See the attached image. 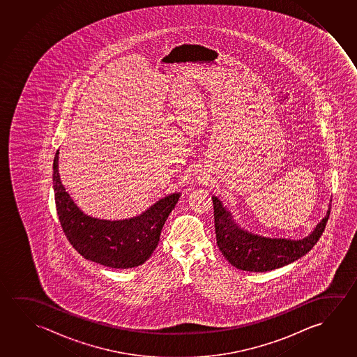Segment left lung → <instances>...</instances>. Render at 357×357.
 Instances as JSON below:
<instances>
[{
    "mask_svg": "<svg viewBox=\"0 0 357 357\" xmlns=\"http://www.w3.org/2000/svg\"><path fill=\"white\" fill-rule=\"evenodd\" d=\"M213 204L219 250L235 268L254 273L278 269L309 252L324 233L331 211L330 204L326 216L304 239H270L240 229L216 197H213Z\"/></svg>",
    "mask_w": 357,
    "mask_h": 357,
    "instance_id": "obj_1",
    "label": "left lung"
}]
</instances>
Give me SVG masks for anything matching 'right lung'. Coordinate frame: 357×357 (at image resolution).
I'll return each instance as SVG.
<instances>
[{"label":"right lung","mask_w":357,"mask_h":357,"mask_svg":"<svg viewBox=\"0 0 357 357\" xmlns=\"http://www.w3.org/2000/svg\"><path fill=\"white\" fill-rule=\"evenodd\" d=\"M53 189L59 222L70 245L94 263L128 269L149 259L158 245L164 222L174 209L179 194L160 199L142 215L126 220H100L84 215L59 174V151L53 159Z\"/></svg>","instance_id":"1"}]
</instances>
